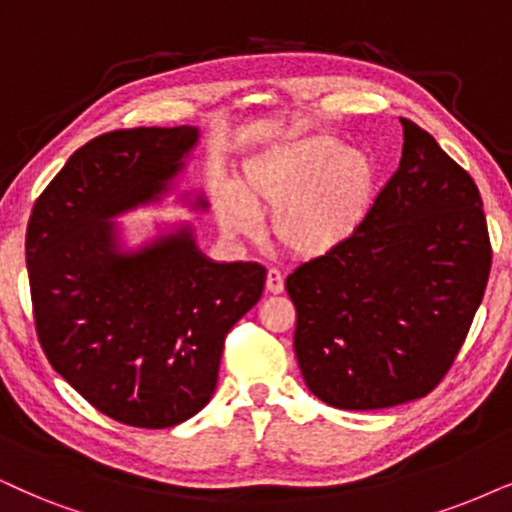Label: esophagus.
<instances>
[{
  "label": "esophagus",
  "mask_w": 512,
  "mask_h": 512,
  "mask_svg": "<svg viewBox=\"0 0 512 512\" xmlns=\"http://www.w3.org/2000/svg\"><path fill=\"white\" fill-rule=\"evenodd\" d=\"M283 288H286V281H283V274L278 269L271 267L267 271V290L269 293H283Z\"/></svg>",
  "instance_id": "34e87169"
}]
</instances>
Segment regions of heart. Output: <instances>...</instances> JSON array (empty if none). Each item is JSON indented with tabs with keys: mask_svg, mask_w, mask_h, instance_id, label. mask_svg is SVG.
I'll return each mask as SVG.
<instances>
[{
	"mask_svg": "<svg viewBox=\"0 0 512 512\" xmlns=\"http://www.w3.org/2000/svg\"><path fill=\"white\" fill-rule=\"evenodd\" d=\"M378 193V163L366 148L331 137L269 148L243 167L238 193L219 196V219L231 234H252L274 212V234L300 257H321L357 236Z\"/></svg>",
	"mask_w": 512,
	"mask_h": 512,
	"instance_id": "obj_1",
	"label": "heart"
}]
</instances>
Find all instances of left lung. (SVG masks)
Returning <instances> with one entry per match:
<instances>
[{"mask_svg": "<svg viewBox=\"0 0 512 512\" xmlns=\"http://www.w3.org/2000/svg\"><path fill=\"white\" fill-rule=\"evenodd\" d=\"M401 125L399 170L359 234L286 278L302 378L335 409H390L435 390L489 281L477 184L416 122Z\"/></svg>", "mask_w": 512, "mask_h": 512, "instance_id": "obj_1", "label": "left lung"}]
</instances>
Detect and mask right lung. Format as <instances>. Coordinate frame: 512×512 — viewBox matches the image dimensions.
I'll use <instances>...</instances> for the list:
<instances>
[{"label": "right lung", "mask_w": 512, "mask_h": 512, "mask_svg": "<svg viewBox=\"0 0 512 512\" xmlns=\"http://www.w3.org/2000/svg\"><path fill=\"white\" fill-rule=\"evenodd\" d=\"M196 141L186 125L101 134L35 200L25 234L49 364L96 411L132 428H172L208 404L226 333L267 278L257 262L208 260L189 226L120 250L108 219L158 200Z\"/></svg>", "instance_id": "add662e5"}]
</instances>
